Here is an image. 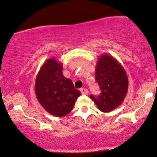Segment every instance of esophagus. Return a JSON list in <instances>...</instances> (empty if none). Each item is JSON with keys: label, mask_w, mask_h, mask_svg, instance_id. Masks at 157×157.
<instances>
[{"label": "esophagus", "mask_w": 157, "mask_h": 157, "mask_svg": "<svg viewBox=\"0 0 157 157\" xmlns=\"http://www.w3.org/2000/svg\"><path fill=\"white\" fill-rule=\"evenodd\" d=\"M80 92H81V93L83 94V95H87V94H88V90L85 88L80 89Z\"/></svg>", "instance_id": "obj_1"}]
</instances>
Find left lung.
Returning <instances> with one entry per match:
<instances>
[{
	"instance_id": "8db88e82",
	"label": "left lung",
	"mask_w": 157,
	"mask_h": 157,
	"mask_svg": "<svg viewBox=\"0 0 157 157\" xmlns=\"http://www.w3.org/2000/svg\"><path fill=\"white\" fill-rule=\"evenodd\" d=\"M95 80L101 94L91 95L101 111L110 112L118 108L126 98L128 80L124 67L115 58L107 53L101 55L95 66Z\"/></svg>"
}]
</instances>
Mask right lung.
Here are the masks:
<instances>
[{"mask_svg": "<svg viewBox=\"0 0 157 157\" xmlns=\"http://www.w3.org/2000/svg\"><path fill=\"white\" fill-rule=\"evenodd\" d=\"M63 66L56 58L47 59L37 73L35 91L37 100L49 113L62 117L68 114L81 92L71 80L62 74Z\"/></svg>", "mask_w": 157, "mask_h": 157, "instance_id": "add662e5", "label": "right lung"}]
</instances>
